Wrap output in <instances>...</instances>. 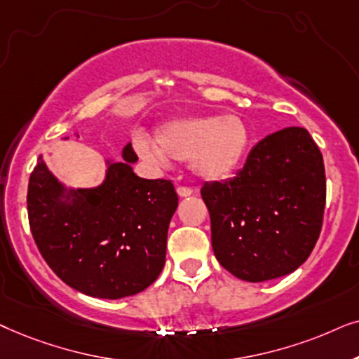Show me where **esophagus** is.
<instances>
[{
	"label": "esophagus",
	"instance_id": "34e87169",
	"mask_svg": "<svg viewBox=\"0 0 359 359\" xmlns=\"http://www.w3.org/2000/svg\"><path fill=\"white\" fill-rule=\"evenodd\" d=\"M177 194H179L180 197H190V195L194 194V190L190 187H182V185H180V187H177Z\"/></svg>",
	"mask_w": 359,
	"mask_h": 359
}]
</instances>
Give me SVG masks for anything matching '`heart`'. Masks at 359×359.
Segmentation results:
<instances>
[{"mask_svg":"<svg viewBox=\"0 0 359 359\" xmlns=\"http://www.w3.org/2000/svg\"><path fill=\"white\" fill-rule=\"evenodd\" d=\"M156 141L135 135L137 154L156 164L190 161V169L205 180H223L240 169L251 147V131L236 114L180 118L162 124Z\"/></svg>","mask_w":359,"mask_h":359,"instance_id":"b5f03b06","label":"heart"}]
</instances>
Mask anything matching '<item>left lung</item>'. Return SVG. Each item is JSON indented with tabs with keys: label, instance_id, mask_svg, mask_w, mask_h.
Masks as SVG:
<instances>
[{
	"label": "left lung",
	"instance_id": "obj_1",
	"mask_svg": "<svg viewBox=\"0 0 359 359\" xmlns=\"http://www.w3.org/2000/svg\"><path fill=\"white\" fill-rule=\"evenodd\" d=\"M219 264L248 283L294 272L315 248L323 222V157L305 128L272 133L252 147L236 177L200 190Z\"/></svg>",
	"mask_w": 359,
	"mask_h": 359
}]
</instances>
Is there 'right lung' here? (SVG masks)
<instances>
[{
	"label": "right lung",
	"instance_id": "obj_1",
	"mask_svg": "<svg viewBox=\"0 0 359 359\" xmlns=\"http://www.w3.org/2000/svg\"><path fill=\"white\" fill-rule=\"evenodd\" d=\"M121 156L107 161V177L93 189H65L42 157L29 177L32 238L50 269L90 297L142 292L165 264L167 229L179 197L170 180L133 172L137 156L131 144Z\"/></svg>",
	"mask_w": 359,
	"mask_h": 359
}]
</instances>
